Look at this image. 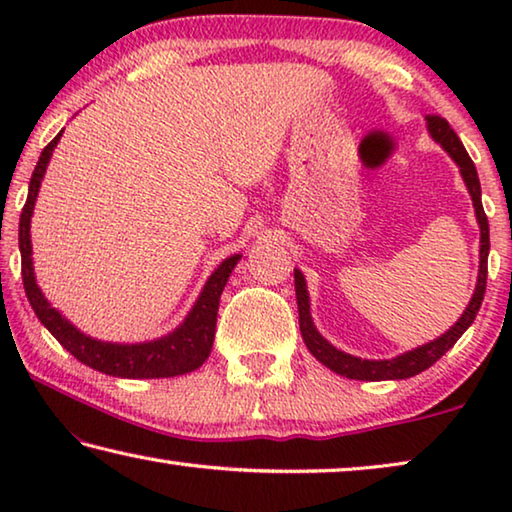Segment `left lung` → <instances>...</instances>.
Masks as SVG:
<instances>
[{"label": "left lung", "instance_id": "obj_1", "mask_svg": "<svg viewBox=\"0 0 512 512\" xmlns=\"http://www.w3.org/2000/svg\"><path fill=\"white\" fill-rule=\"evenodd\" d=\"M427 131L431 135V140L443 146V151L456 162V167L463 176L467 192H470V196H472L476 221H479V230H481L479 277H476V287H474V293L470 298V305L465 307L461 318H458L445 334H440L438 339L418 345V348H413V350L404 352V354H400V357H393V359H359V357H354V354L334 348V345L318 332L314 325V318H311V311H309L311 307H309L307 280H305V275H302L296 268V271H293V277H296V300H298L302 339H305V345L309 348V352L314 354V357L323 363V366L334 370L336 375H341V377L359 379V381H386V379H409V377L420 375L422 370L431 368L433 363H436L458 339H461L465 329L474 323L476 314H479V307H481L483 293H485V280H488V253H490V228H488V216H485L483 205H481L479 173H476L474 162L470 160V155H467L463 142L458 140V135L452 131V128H449V124L443 117L429 115Z\"/></svg>", "mask_w": 512, "mask_h": 512}]
</instances>
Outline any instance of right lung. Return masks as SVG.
Instances as JSON below:
<instances>
[{
  "mask_svg": "<svg viewBox=\"0 0 512 512\" xmlns=\"http://www.w3.org/2000/svg\"><path fill=\"white\" fill-rule=\"evenodd\" d=\"M60 135H63V131H60L40 153V160L36 164V169H33L29 183L27 203H24L20 216L22 282L38 320L49 329L51 336H54L67 352H72L81 363L99 372H106V375L112 377L160 379L185 375V372L201 368L212 352L216 332V311H219L223 287L225 282H228L230 273L235 271L241 255L225 257L223 262L214 268V273L207 277L201 296L196 298L194 307L189 309L183 323L167 336H160V339L144 343H110L92 339V336L83 334L79 327L69 323L58 309L51 307V302L38 287L31 257V216L33 207H36L42 178H45V171L49 167L51 155H54L56 144L60 142Z\"/></svg>",
  "mask_w": 512,
  "mask_h": 512,
  "instance_id": "1",
  "label": "right lung"
}]
</instances>
